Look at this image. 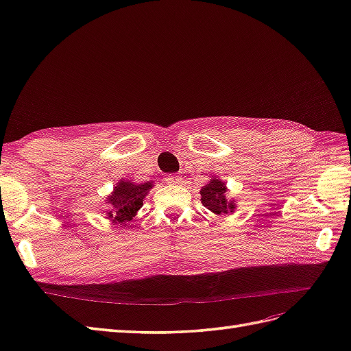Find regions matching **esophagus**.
<instances>
[{"label":"esophagus","mask_w":351,"mask_h":351,"mask_svg":"<svg viewBox=\"0 0 351 351\" xmlns=\"http://www.w3.org/2000/svg\"><path fill=\"white\" fill-rule=\"evenodd\" d=\"M165 179H166V182L170 185H176L181 182V178H179L178 175H167Z\"/></svg>","instance_id":"esophagus-1"}]
</instances>
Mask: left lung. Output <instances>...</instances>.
Masks as SVG:
<instances>
[{
    "instance_id": "left-lung-1",
    "label": "left lung",
    "mask_w": 351,
    "mask_h": 351,
    "mask_svg": "<svg viewBox=\"0 0 351 351\" xmlns=\"http://www.w3.org/2000/svg\"><path fill=\"white\" fill-rule=\"evenodd\" d=\"M226 191L227 190L224 182L219 181V179H213V181L203 186L200 191L203 206L217 215L233 213L234 205L233 202H229V199H227Z\"/></svg>"
}]
</instances>
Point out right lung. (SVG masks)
<instances>
[{
	"mask_svg": "<svg viewBox=\"0 0 351 351\" xmlns=\"http://www.w3.org/2000/svg\"><path fill=\"white\" fill-rule=\"evenodd\" d=\"M151 189V182L133 184L130 181H121L115 186V191L108 199V203L110 205L108 217L113 223L127 226L132 221L137 210L142 208L145 195Z\"/></svg>",
	"mask_w": 351,
	"mask_h": 351,
	"instance_id": "obj_1",
	"label": "right lung"
}]
</instances>
